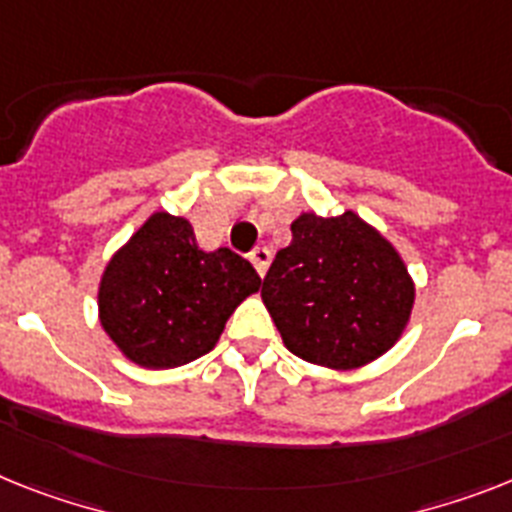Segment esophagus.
<instances>
[{"label": "esophagus", "instance_id": "1", "mask_svg": "<svg viewBox=\"0 0 512 512\" xmlns=\"http://www.w3.org/2000/svg\"><path fill=\"white\" fill-rule=\"evenodd\" d=\"M249 260H252V265H255L257 273H260V276H265V273H268V265H270V249L255 247L252 252H249Z\"/></svg>", "mask_w": 512, "mask_h": 512}]
</instances>
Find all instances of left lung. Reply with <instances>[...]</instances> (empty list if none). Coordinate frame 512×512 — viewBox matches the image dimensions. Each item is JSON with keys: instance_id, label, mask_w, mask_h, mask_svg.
Segmentation results:
<instances>
[{"instance_id": "1", "label": "left lung", "mask_w": 512, "mask_h": 512, "mask_svg": "<svg viewBox=\"0 0 512 512\" xmlns=\"http://www.w3.org/2000/svg\"><path fill=\"white\" fill-rule=\"evenodd\" d=\"M291 236L263 281V302L286 349L333 369L385 354L414 304L398 252L351 210L336 218L304 213Z\"/></svg>"}]
</instances>
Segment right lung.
I'll return each mask as SVG.
<instances>
[{"instance_id":"right-lung-1","label":"right lung","mask_w":512,"mask_h":512,"mask_svg":"<svg viewBox=\"0 0 512 512\" xmlns=\"http://www.w3.org/2000/svg\"><path fill=\"white\" fill-rule=\"evenodd\" d=\"M255 268L231 249L203 252L190 221L156 213L119 249L101 278V325L132 362L163 369L216 346Z\"/></svg>"}]
</instances>
